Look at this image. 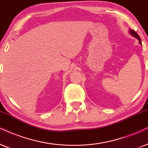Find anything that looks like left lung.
I'll list each match as a JSON object with an SVG mask.
<instances>
[{
    "label": "left lung",
    "instance_id": "obj_1",
    "mask_svg": "<svg viewBox=\"0 0 148 148\" xmlns=\"http://www.w3.org/2000/svg\"><path fill=\"white\" fill-rule=\"evenodd\" d=\"M130 34H131L132 36H134V37H135L136 38H137L138 40H139V44H141V38H140V37L139 36V35L137 34V33H136L135 31H134V30H132V29H130Z\"/></svg>",
    "mask_w": 148,
    "mask_h": 148
}]
</instances>
